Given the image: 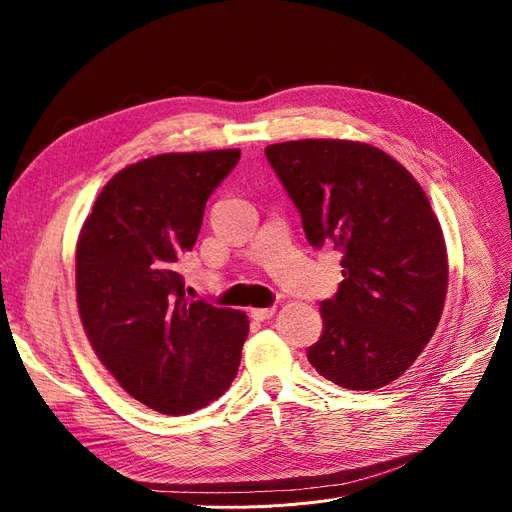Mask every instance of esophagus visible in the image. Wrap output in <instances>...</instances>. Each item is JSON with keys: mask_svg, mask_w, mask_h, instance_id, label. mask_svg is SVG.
I'll return each mask as SVG.
<instances>
[{"mask_svg": "<svg viewBox=\"0 0 512 512\" xmlns=\"http://www.w3.org/2000/svg\"><path fill=\"white\" fill-rule=\"evenodd\" d=\"M250 314H252L254 320L262 322V320H269L275 314V307H254Z\"/></svg>", "mask_w": 512, "mask_h": 512, "instance_id": "esophagus-1", "label": "esophagus"}]
</instances>
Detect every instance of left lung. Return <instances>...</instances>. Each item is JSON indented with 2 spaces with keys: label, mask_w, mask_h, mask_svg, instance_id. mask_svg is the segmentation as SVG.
Instances as JSON below:
<instances>
[{
  "label": "left lung",
  "mask_w": 512,
  "mask_h": 512,
  "mask_svg": "<svg viewBox=\"0 0 512 512\" xmlns=\"http://www.w3.org/2000/svg\"><path fill=\"white\" fill-rule=\"evenodd\" d=\"M265 153L309 245L344 254V280L320 303L322 335L307 348L309 363L350 391L391 384L436 333L448 288L444 235L421 183L359 141L305 138Z\"/></svg>",
  "instance_id": "left-lung-1"
}]
</instances>
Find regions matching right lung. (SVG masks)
<instances>
[{"label":"right lung","instance_id":"1","mask_svg":"<svg viewBox=\"0 0 512 512\" xmlns=\"http://www.w3.org/2000/svg\"><path fill=\"white\" fill-rule=\"evenodd\" d=\"M239 149L160 153L98 194L76 241V303L91 348L126 393L162 414H190L235 380L245 312L185 299L177 273L207 198Z\"/></svg>","mask_w":512,"mask_h":512}]
</instances>
